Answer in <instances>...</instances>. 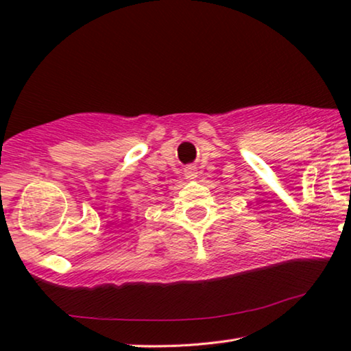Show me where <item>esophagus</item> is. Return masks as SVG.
Masks as SVG:
<instances>
[{"label":"esophagus","mask_w":351,"mask_h":351,"mask_svg":"<svg viewBox=\"0 0 351 351\" xmlns=\"http://www.w3.org/2000/svg\"><path fill=\"white\" fill-rule=\"evenodd\" d=\"M195 176H197V173H195L192 169H189L187 170V178H195Z\"/></svg>","instance_id":"obj_1"}]
</instances>
